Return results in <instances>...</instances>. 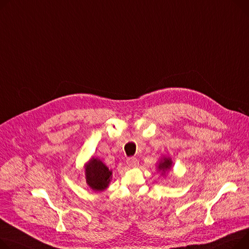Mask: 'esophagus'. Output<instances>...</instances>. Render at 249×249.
<instances>
[{
  "mask_svg": "<svg viewBox=\"0 0 249 249\" xmlns=\"http://www.w3.org/2000/svg\"><path fill=\"white\" fill-rule=\"evenodd\" d=\"M128 167H131V168H134V167H137L138 166V160L134 157H130L127 159L126 161Z\"/></svg>",
  "mask_w": 249,
  "mask_h": 249,
  "instance_id": "34e87169",
  "label": "esophagus"
}]
</instances>
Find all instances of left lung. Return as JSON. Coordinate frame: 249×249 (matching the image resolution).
<instances>
[{"mask_svg":"<svg viewBox=\"0 0 249 249\" xmlns=\"http://www.w3.org/2000/svg\"><path fill=\"white\" fill-rule=\"evenodd\" d=\"M172 166V161L169 157H163L158 164V170L162 172V174L166 173L171 169Z\"/></svg>","mask_w":249,"mask_h":249,"instance_id":"8db88e82","label":"left lung"}]
</instances>
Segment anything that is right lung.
Wrapping results in <instances>:
<instances>
[{
    "label": "right lung",
    "mask_w": 249,
    "mask_h": 249,
    "mask_svg": "<svg viewBox=\"0 0 249 249\" xmlns=\"http://www.w3.org/2000/svg\"><path fill=\"white\" fill-rule=\"evenodd\" d=\"M86 182L94 191L105 190L112 178V171L98 158L92 157L85 165Z\"/></svg>",
    "instance_id": "obj_1"
}]
</instances>
